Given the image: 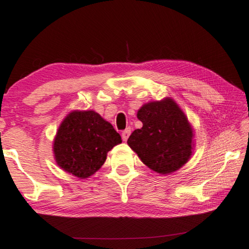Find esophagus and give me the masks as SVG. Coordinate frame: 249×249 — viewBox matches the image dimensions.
Returning <instances> with one entry per match:
<instances>
[{
  "instance_id": "obj_1",
  "label": "esophagus",
  "mask_w": 249,
  "mask_h": 249,
  "mask_svg": "<svg viewBox=\"0 0 249 249\" xmlns=\"http://www.w3.org/2000/svg\"><path fill=\"white\" fill-rule=\"evenodd\" d=\"M130 133H132V129H130V127H127L126 129L123 130V133H122V138H123V141H127V138L129 137Z\"/></svg>"
}]
</instances>
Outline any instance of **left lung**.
I'll list each match as a JSON object with an SVG mask.
<instances>
[{
  "label": "left lung",
  "mask_w": 249,
  "mask_h": 249,
  "mask_svg": "<svg viewBox=\"0 0 249 249\" xmlns=\"http://www.w3.org/2000/svg\"><path fill=\"white\" fill-rule=\"evenodd\" d=\"M137 117L142 127L134 130L127 144L147 167L165 175L188 161L192 154V128L175 101L147 103Z\"/></svg>",
  "instance_id": "8db88e82"
}]
</instances>
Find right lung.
<instances>
[{
    "mask_svg": "<svg viewBox=\"0 0 249 249\" xmlns=\"http://www.w3.org/2000/svg\"><path fill=\"white\" fill-rule=\"evenodd\" d=\"M121 142L120 134L98 113L75 111L59 127L53 153L62 169L84 179L99 170L107 151Z\"/></svg>",
    "mask_w": 249,
    "mask_h": 249,
    "instance_id": "1",
    "label": "right lung"
}]
</instances>
